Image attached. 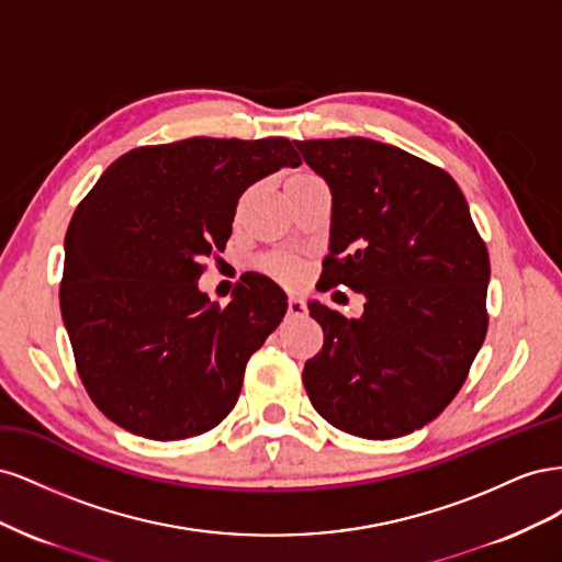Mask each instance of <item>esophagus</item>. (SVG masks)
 <instances>
[{"label":"esophagus","mask_w":562,"mask_h":562,"mask_svg":"<svg viewBox=\"0 0 562 562\" xmlns=\"http://www.w3.org/2000/svg\"><path fill=\"white\" fill-rule=\"evenodd\" d=\"M288 316L291 318L307 316V304H304L300 297H288Z\"/></svg>","instance_id":"1"}]
</instances>
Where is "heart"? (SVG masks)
<instances>
[{"mask_svg":"<svg viewBox=\"0 0 562 562\" xmlns=\"http://www.w3.org/2000/svg\"><path fill=\"white\" fill-rule=\"evenodd\" d=\"M300 176H310V173H300ZM262 269L283 283H295L300 279V265L293 258H283V255L281 258L265 260Z\"/></svg>","mask_w":562,"mask_h":562,"instance_id":"1","label":"heart"}]
</instances>
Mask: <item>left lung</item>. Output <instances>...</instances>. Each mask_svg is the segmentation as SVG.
I'll list each match as a JSON object with an SVG mask.
<instances>
[{"instance_id": "1", "label": "left lung", "mask_w": 562, "mask_h": 562, "mask_svg": "<svg viewBox=\"0 0 562 562\" xmlns=\"http://www.w3.org/2000/svg\"><path fill=\"white\" fill-rule=\"evenodd\" d=\"M295 145L333 192L326 291L366 295L359 318L310 302L323 349L304 389L347 434H413L457 396L485 339V241L443 168L368 138Z\"/></svg>"}]
</instances>
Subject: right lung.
<instances>
[{
    "mask_svg": "<svg viewBox=\"0 0 562 562\" xmlns=\"http://www.w3.org/2000/svg\"><path fill=\"white\" fill-rule=\"evenodd\" d=\"M300 166L288 138H187L108 166L65 234L60 312L91 401L151 440L206 434L239 398L250 356L285 314L277 283L236 285L227 307L199 291L225 250L239 196Z\"/></svg>",
    "mask_w": 562,
    "mask_h": 562,
    "instance_id": "obj_1",
    "label": "right lung"
}]
</instances>
